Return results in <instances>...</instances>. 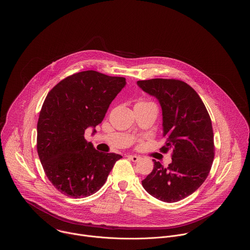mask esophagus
Segmentation results:
<instances>
[{
  "mask_svg": "<svg viewBox=\"0 0 250 250\" xmlns=\"http://www.w3.org/2000/svg\"><path fill=\"white\" fill-rule=\"evenodd\" d=\"M127 157L132 160L133 162H139L141 160V157L138 156V155H127Z\"/></svg>",
  "mask_w": 250,
  "mask_h": 250,
  "instance_id": "34e87169",
  "label": "esophagus"
}]
</instances>
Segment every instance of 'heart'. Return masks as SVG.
Wrapping results in <instances>:
<instances>
[{"instance_id": "b5f03b06", "label": "heart", "mask_w": 250, "mask_h": 250, "mask_svg": "<svg viewBox=\"0 0 250 250\" xmlns=\"http://www.w3.org/2000/svg\"><path fill=\"white\" fill-rule=\"evenodd\" d=\"M136 104L137 105H154L152 102H149V101H146V100H143V99L138 100Z\"/></svg>"}]
</instances>
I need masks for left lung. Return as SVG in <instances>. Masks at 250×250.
<instances>
[{
	"mask_svg": "<svg viewBox=\"0 0 250 250\" xmlns=\"http://www.w3.org/2000/svg\"><path fill=\"white\" fill-rule=\"evenodd\" d=\"M137 83L161 105L166 143L160 151H170L172 159L167 167L154 159L143 188L159 201L179 202L197 190L210 172L214 157L210 115L200 95L182 81L152 79Z\"/></svg>",
	"mask_w": 250,
	"mask_h": 250,
	"instance_id": "obj_1",
	"label": "left lung"
}]
</instances>
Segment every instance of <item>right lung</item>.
Wrapping results in <instances>:
<instances>
[{"mask_svg":"<svg viewBox=\"0 0 250 250\" xmlns=\"http://www.w3.org/2000/svg\"><path fill=\"white\" fill-rule=\"evenodd\" d=\"M125 84L123 77L88 70L66 77L48 92L37 122L36 148L49 182L63 195H93L122 158L95 150L84 133L103 121Z\"/></svg>","mask_w":250,"mask_h":250,"instance_id":"obj_1","label":"right lung"}]
</instances>
